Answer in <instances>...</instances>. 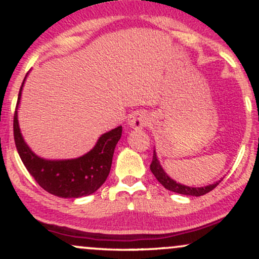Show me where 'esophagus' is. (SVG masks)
<instances>
[{
    "mask_svg": "<svg viewBox=\"0 0 259 259\" xmlns=\"http://www.w3.org/2000/svg\"><path fill=\"white\" fill-rule=\"evenodd\" d=\"M127 124L133 127V129H144L148 124V117L146 113L144 112H134L130 114L129 119H127Z\"/></svg>",
    "mask_w": 259,
    "mask_h": 259,
    "instance_id": "1",
    "label": "esophagus"
}]
</instances>
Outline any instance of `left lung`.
<instances>
[{"label":"left lung","mask_w":259,"mask_h":259,"mask_svg":"<svg viewBox=\"0 0 259 259\" xmlns=\"http://www.w3.org/2000/svg\"><path fill=\"white\" fill-rule=\"evenodd\" d=\"M151 171H152L156 179L162 184L165 189L169 190V191L177 192V194H181V195H186V196H202L206 195L209 191H212L214 187H217L221 181H217V183L212 184V185H208L204 187H189L185 185H181V184H178L177 181H174L173 179L168 177L167 174L164 173L162 167L159 165L158 159H157L156 153H153V158H152V163L150 165Z\"/></svg>","instance_id":"1"}]
</instances>
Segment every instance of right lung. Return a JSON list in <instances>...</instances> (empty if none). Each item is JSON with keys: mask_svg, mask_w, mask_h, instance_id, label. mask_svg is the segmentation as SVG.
<instances>
[{"mask_svg": "<svg viewBox=\"0 0 259 259\" xmlns=\"http://www.w3.org/2000/svg\"><path fill=\"white\" fill-rule=\"evenodd\" d=\"M25 81V79H24ZM24 81L18 95L13 118L14 142L20 159L35 181L51 195L64 198H78L94 194L105 183L111 170L113 153L121 136V126L103 134L90 152L68 160H47L37 157L20 134L17 108Z\"/></svg>", "mask_w": 259, "mask_h": 259, "instance_id": "right-lung-1", "label": "right lung"}]
</instances>
